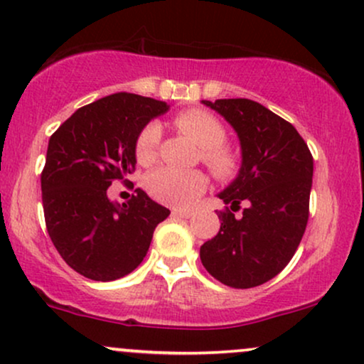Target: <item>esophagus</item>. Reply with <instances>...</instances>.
Returning a JSON list of instances; mask_svg holds the SVG:
<instances>
[{"label": "esophagus", "instance_id": "1", "mask_svg": "<svg viewBox=\"0 0 364 364\" xmlns=\"http://www.w3.org/2000/svg\"><path fill=\"white\" fill-rule=\"evenodd\" d=\"M172 214L175 218H183V219H189L194 216V213H192V210H186V209H175Z\"/></svg>", "mask_w": 364, "mask_h": 364}]
</instances>
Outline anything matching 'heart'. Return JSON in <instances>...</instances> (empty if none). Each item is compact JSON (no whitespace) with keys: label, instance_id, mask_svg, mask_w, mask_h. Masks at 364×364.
<instances>
[{"label":"heart","instance_id":"b5f03b06","mask_svg":"<svg viewBox=\"0 0 364 364\" xmlns=\"http://www.w3.org/2000/svg\"><path fill=\"white\" fill-rule=\"evenodd\" d=\"M175 127L189 136L200 150V159L216 177L228 178L236 173L237 159L230 148L223 145L226 132L216 116L204 109L182 111L175 118ZM160 128L155 123L146 124L136 140V159L140 164H151L159 145ZM205 175L199 170H175L160 167L148 175L146 189L160 203L170 205H189L205 189Z\"/></svg>","mask_w":364,"mask_h":364}]
</instances>
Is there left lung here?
Here are the masks:
<instances>
[{
	"mask_svg": "<svg viewBox=\"0 0 364 364\" xmlns=\"http://www.w3.org/2000/svg\"><path fill=\"white\" fill-rule=\"evenodd\" d=\"M235 129L241 167L218 194L221 228L200 246V262L221 284L251 289L278 275L299 248L309 219L314 160L289 121L251 100L200 101ZM241 203L245 209L234 216Z\"/></svg>",
	"mask_w": 364,
	"mask_h": 364,
	"instance_id": "8db88e82",
	"label": "left lung"
}]
</instances>
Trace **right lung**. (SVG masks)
<instances>
[{"instance_id":"obj_1","label":"right lung","mask_w":364,"mask_h":364,"mask_svg":"<svg viewBox=\"0 0 364 364\" xmlns=\"http://www.w3.org/2000/svg\"><path fill=\"white\" fill-rule=\"evenodd\" d=\"M164 101L116 92L79 107L48 140L42 203L50 240L65 263L96 282L127 277L146 257L170 210L145 191L128 203L107 197L136 165V140Z\"/></svg>"}]
</instances>
